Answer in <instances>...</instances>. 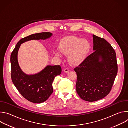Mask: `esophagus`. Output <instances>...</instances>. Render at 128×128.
Instances as JSON below:
<instances>
[{
    "label": "esophagus",
    "mask_w": 128,
    "mask_h": 128,
    "mask_svg": "<svg viewBox=\"0 0 128 128\" xmlns=\"http://www.w3.org/2000/svg\"><path fill=\"white\" fill-rule=\"evenodd\" d=\"M64 72L65 73H68L69 72V69H68V68H65V69H64Z\"/></svg>",
    "instance_id": "esophagus-1"
}]
</instances>
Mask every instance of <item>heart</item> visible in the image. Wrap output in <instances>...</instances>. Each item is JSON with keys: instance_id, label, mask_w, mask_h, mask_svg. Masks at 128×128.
I'll return each mask as SVG.
<instances>
[{"instance_id": "b5f03b06", "label": "heart", "mask_w": 128, "mask_h": 128, "mask_svg": "<svg viewBox=\"0 0 128 128\" xmlns=\"http://www.w3.org/2000/svg\"><path fill=\"white\" fill-rule=\"evenodd\" d=\"M59 48L63 54H69L68 59L71 65L77 66L86 59L90 49V45L86 40L76 36H69L61 40ZM54 54L58 57L61 55L58 50H56Z\"/></svg>"}]
</instances>
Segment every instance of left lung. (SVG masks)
Masks as SVG:
<instances>
[{
	"mask_svg": "<svg viewBox=\"0 0 128 128\" xmlns=\"http://www.w3.org/2000/svg\"><path fill=\"white\" fill-rule=\"evenodd\" d=\"M94 52L74 69L76 92L80 98L94 102L110 93L118 74L115 50L104 38L93 35Z\"/></svg>",
	"mask_w": 128,
	"mask_h": 128,
	"instance_id": "8db88e82",
	"label": "left lung"
}]
</instances>
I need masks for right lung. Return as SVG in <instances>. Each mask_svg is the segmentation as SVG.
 Segmentation results:
<instances>
[{
  "instance_id": "obj_1",
  "label": "right lung",
  "mask_w": 128,
  "mask_h": 128,
  "mask_svg": "<svg viewBox=\"0 0 128 128\" xmlns=\"http://www.w3.org/2000/svg\"><path fill=\"white\" fill-rule=\"evenodd\" d=\"M52 34L42 32L29 35L21 39L16 44L10 56L12 80L20 93L27 100L34 103H41L47 100L53 93L52 82L61 74L60 66L48 65L36 74H27L21 69L18 60V51L21 44L31 40H46Z\"/></svg>"
}]
</instances>
